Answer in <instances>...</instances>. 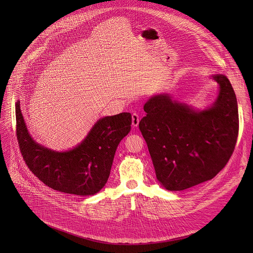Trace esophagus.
<instances>
[{
  "label": "esophagus",
  "instance_id": "1",
  "mask_svg": "<svg viewBox=\"0 0 253 253\" xmlns=\"http://www.w3.org/2000/svg\"><path fill=\"white\" fill-rule=\"evenodd\" d=\"M139 124V116L136 113L132 114V125L133 127H137Z\"/></svg>",
  "mask_w": 253,
  "mask_h": 253
}]
</instances>
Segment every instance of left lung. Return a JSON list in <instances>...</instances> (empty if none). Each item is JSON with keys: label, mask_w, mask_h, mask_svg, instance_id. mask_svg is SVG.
I'll list each match as a JSON object with an SVG mask.
<instances>
[{"label": "left lung", "mask_w": 253, "mask_h": 253, "mask_svg": "<svg viewBox=\"0 0 253 253\" xmlns=\"http://www.w3.org/2000/svg\"><path fill=\"white\" fill-rule=\"evenodd\" d=\"M219 85L216 100L197 111L169 94L143 105L139 130L148 144L157 179L168 191H182L213 178L227 165L238 132V104L224 75L211 76Z\"/></svg>", "instance_id": "obj_1"}]
</instances>
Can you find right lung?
<instances>
[{"instance_id":"right-lung-1","label":"right lung","mask_w":253,"mask_h":253,"mask_svg":"<svg viewBox=\"0 0 253 253\" xmlns=\"http://www.w3.org/2000/svg\"><path fill=\"white\" fill-rule=\"evenodd\" d=\"M16 135L30 170L49 188L66 194L90 196L109 179L118 145L131 129V114L99 119L84 140L70 151L56 152L37 143L29 133L16 101Z\"/></svg>"}]
</instances>
